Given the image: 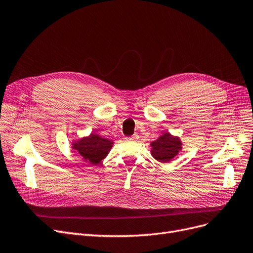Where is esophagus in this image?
I'll list each match as a JSON object with an SVG mask.
<instances>
[{
	"mask_svg": "<svg viewBox=\"0 0 253 253\" xmlns=\"http://www.w3.org/2000/svg\"><path fill=\"white\" fill-rule=\"evenodd\" d=\"M138 135H133V136H130V137H128V138H126V140L127 141H136V140H138Z\"/></svg>",
	"mask_w": 253,
	"mask_h": 253,
	"instance_id": "34e87169",
	"label": "esophagus"
}]
</instances>
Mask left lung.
<instances>
[{
  "label": "left lung",
  "mask_w": 253,
  "mask_h": 253,
  "mask_svg": "<svg viewBox=\"0 0 253 253\" xmlns=\"http://www.w3.org/2000/svg\"><path fill=\"white\" fill-rule=\"evenodd\" d=\"M151 156L161 163H168L172 161L181 149V141L169 133H164L154 142L150 143Z\"/></svg>",
  "instance_id": "obj_1"
}]
</instances>
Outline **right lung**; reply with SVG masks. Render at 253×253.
<instances>
[{
    "mask_svg": "<svg viewBox=\"0 0 253 253\" xmlns=\"http://www.w3.org/2000/svg\"><path fill=\"white\" fill-rule=\"evenodd\" d=\"M112 145V140H108L91 133L88 137L75 141L73 148L78 151L87 163L97 165L106 158Z\"/></svg>",
    "mask_w": 253,
    "mask_h": 253,
    "instance_id": "add662e5",
    "label": "right lung"
}]
</instances>
